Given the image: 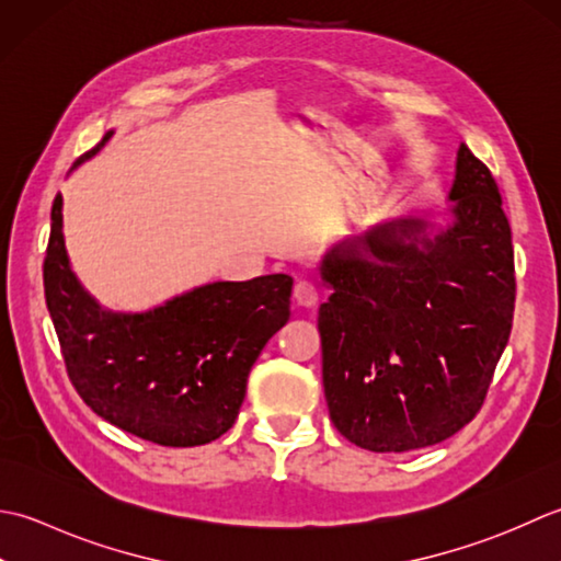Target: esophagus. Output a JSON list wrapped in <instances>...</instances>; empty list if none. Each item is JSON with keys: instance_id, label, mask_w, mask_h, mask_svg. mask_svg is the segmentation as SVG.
<instances>
[{"instance_id": "esophagus-1", "label": "esophagus", "mask_w": 561, "mask_h": 561, "mask_svg": "<svg viewBox=\"0 0 561 561\" xmlns=\"http://www.w3.org/2000/svg\"><path fill=\"white\" fill-rule=\"evenodd\" d=\"M295 302L300 307H314L319 302V293H317V285L312 280H297L295 283V290H293Z\"/></svg>"}]
</instances>
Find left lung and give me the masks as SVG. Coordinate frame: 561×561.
Returning a JSON list of instances; mask_svg holds the SVG:
<instances>
[{
  "label": "left lung",
  "instance_id": "obj_1",
  "mask_svg": "<svg viewBox=\"0 0 561 561\" xmlns=\"http://www.w3.org/2000/svg\"><path fill=\"white\" fill-rule=\"evenodd\" d=\"M322 380L341 436L373 453L436 445L470 424L504 353L511 227L491 171L460 145L443 222L402 215L319 261Z\"/></svg>",
  "mask_w": 561,
  "mask_h": 561
}]
</instances>
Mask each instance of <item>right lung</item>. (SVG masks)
Listing matches in <instances>:
<instances>
[{
	"mask_svg": "<svg viewBox=\"0 0 561 561\" xmlns=\"http://www.w3.org/2000/svg\"><path fill=\"white\" fill-rule=\"evenodd\" d=\"M77 159V169L111 140ZM45 302L67 375L94 414L133 436L193 448L230 431L251 365L290 319L293 278L215 280L145 312L101 307L75 276L62 234V196L50 213Z\"/></svg>",
	"mask_w": 561,
	"mask_h": 561,
	"instance_id": "obj_1",
	"label": "right lung"
}]
</instances>
